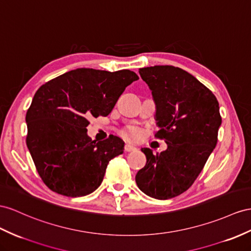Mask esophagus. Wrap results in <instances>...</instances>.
<instances>
[{
	"instance_id": "esophagus-1",
	"label": "esophagus",
	"mask_w": 251,
	"mask_h": 251,
	"mask_svg": "<svg viewBox=\"0 0 251 251\" xmlns=\"http://www.w3.org/2000/svg\"><path fill=\"white\" fill-rule=\"evenodd\" d=\"M124 150H125V151H136L137 149H136V146H134V145L127 143L124 147Z\"/></svg>"
}]
</instances>
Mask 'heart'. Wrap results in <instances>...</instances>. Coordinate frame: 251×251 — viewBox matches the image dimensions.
Masks as SVG:
<instances>
[{"label": "heart", "mask_w": 251, "mask_h": 251, "mask_svg": "<svg viewBox=\"0 0 251 251\" xmlns=\"http://www.w3.org/2000/svg\"><path fill=\"white\" fill-rule=\"evenodd\" d=\"M125 133H126V136H130V137H137L138 134H139V130L137 129V128H134V127H130V128H128V129L125 131Z\"/></svg>", "instance_id": "1"}]
</instances>
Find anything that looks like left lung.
<instances>
[{"mask_svg":"<svg viewBox=\"0 0 251 251\" xmlns=\"http://www.w3.org/2000/svg\"><path fill=\"white\" fill-rule=\"evenodd\" d=\"M151 90L159 130L155 137L168 144L153 155L142 149L146 164L136 175L139 189L152 198L182 194L196 180L217 143L222 124L215 95L180 68L155 66L139 70Z\"/></svg>","mask_w":251,"mask_h":251,"instance_id":"1","label":"left lung"}]
</instances>
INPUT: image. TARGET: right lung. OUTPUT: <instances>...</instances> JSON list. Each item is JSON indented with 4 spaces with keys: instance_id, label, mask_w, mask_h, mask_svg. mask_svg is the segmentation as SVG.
<instances>
[{
    "instance_id": "add662e5",
    "label": "right lung",
    "mask_w": 251,
    "mask_h": 251,
    "mask_svg": "<svg viewBox=\"0 0 251 251\" xmlns=\"http://www.w3.org/2000/svg\"><path fill=\"white\" fill-rule=\"evenodd\" d=\"M129 70L76 69L42 85L26 112V145L38 174L53 192L80 197L98 189L123 140L92 141L89 118L107 117L127 86L138 80Z\"/></svg>"
}]
</instances>
